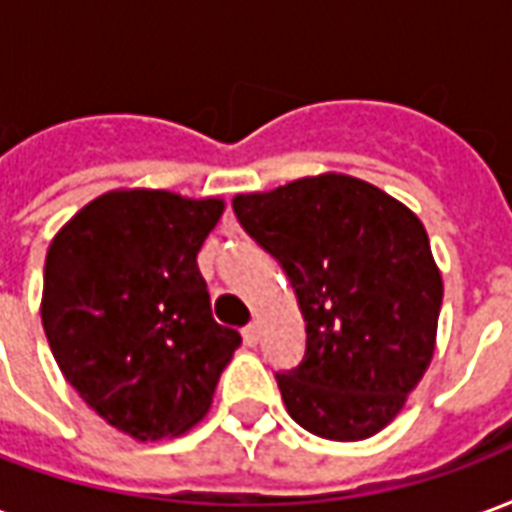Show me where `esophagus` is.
I'll list each match as a JSON object with an SVG mask.
<instances>
[{"instance_id": "obj_1", "label": "esophagus", "mask_w": 512, "mask_h": 512, "mask_svg": "<svg viewBox=\"0 0 512 512\" xmlns=\"http://www.w3.org/2000/svg\"><path fill=\"white\" fill-rule=\"evenodd\" d=\"M257 340H260V329H257V323H249V326H244V343L257 345Z\"/></svg>"}]
</instances>
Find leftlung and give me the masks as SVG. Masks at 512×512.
<instances>
[{"instance_id": "obj_1", "label": "left lung", "mask_w": 512, "mask_h": 512, "mask_svg": "<svg viewBox=\"0 0 512 512\" xmlns=\"http://www.w3.org/2000/svg\"><path fill=\"white\" fill-rule=\"evenodd\" d=\"M235 219L299 299L307 348L277 373L288 414L321 439L359 441L397 417L436 345L441 274L403 202L348 175L238 194Z\"/></svg>"}]
</instances>
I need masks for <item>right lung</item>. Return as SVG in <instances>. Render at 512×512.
<instances>
[{
  "label": "right lung",
  "instance_id": "add662e5",
  "mask_svg": "<svg viewBox=\"0 0 512 512\" xmlns=\"http://www.w3.org/2000/svg\"><path fill=\"white\" fill-rule=\"evenodd\" d=\"M222 200L109 191L54 235L43 329L65 381L139 441L205 417L241 334L213 321L197 252Z\"/></svg>",
  "mask_w": 512,
  "mask_h": 512
}]
</instances>
